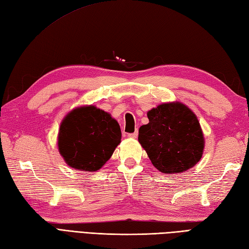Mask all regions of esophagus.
Here are the masks:
<instances>
[{"label": "esophagus", "mask_w": 249, "mask_h": 249, "mask_svg": "<svg viewBox=\"0 0 249 249\" xmlns=\"http://www.w3.org/2000/svg\"><path fill=\"white\" fill-rule=\"evenodd\" d=\"M128 137H130V138H137L138 137V130H136L135 132H132V134H128Z\"/></svg>", "instance_id": "obj_1"}]
</instances>
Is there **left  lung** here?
Wrapping results in <instances>:
<instances>
[{
  "label": "left lung",
  "mask_w": 249,
  "mask_h": 249,
  "mask_svg": "<svg viewBox=\"0 0 249 249\" xmlns=\"http://www.w3.org/2000/svg\"><path fill=\"white\" fill-rule=\"evenodd\" d=\"M139 142L156 169L166 174L193 167L201 158L204 136L196 115L180 103H167L147 112Z\"/></svg>",
  "instance_id": "left-lung-1"
}]
</instances>
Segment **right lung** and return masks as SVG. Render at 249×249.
<instances>
[{
    "label": "right lung",
    "instance_id": "right-lung-1",
    "mask_svg": "<svg viewBox=\"0 0 249 249\" xmlns=\"http://www.w3.org/2000/svg\"><path fill=\"white\" fill-rule=\"evenodd\" d=\"M121 138L120 125L110 114L94 106L79 107L63 119L58 148L71 167L94 172L111 157Z\"/></svg>",
    "mask_w": 249,
    "mask_h": 249
}]
</instances>
